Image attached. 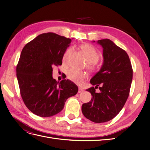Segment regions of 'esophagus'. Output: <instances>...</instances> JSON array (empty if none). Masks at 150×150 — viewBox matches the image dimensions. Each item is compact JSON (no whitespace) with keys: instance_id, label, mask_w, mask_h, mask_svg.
Here are the masks:
<instances>
[{"instance_id":"esophagus-1","label":"esophagus","mask_w":150,"mask_h":150,"mask_svg":"<svg viewBox=\"0 0 150 150\" xmlns=\"http://www.w3.org/2000/svg\"><path fill=\"white\" fill-rule=\"evenodd\" d=\"M83 92H84V90L81 88H79V93H82Z\"/></svg>"}]
</instances>
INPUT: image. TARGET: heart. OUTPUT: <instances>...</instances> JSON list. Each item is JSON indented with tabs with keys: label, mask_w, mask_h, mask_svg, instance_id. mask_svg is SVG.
Returning a JSON list of instances; mask_svg holds the SVG:
<instances>
[{
	"label": "heart",
	"mask_w": 150,
	"mask_h": 150,
	"mask_svg": "<svg viewBox=\"0 0 150 150\" xmlns=\"http://www.w3.org/2000/svg\"><path fill=\"white\" fill-rule=\"evenodd\" d=\"M80 49L83 52L88 61L87 67L88 69L92 70L96 69V63L99 61L100 58V54L93 46L89 44H83L80 47ZM71 49L69 48L63 56V61L68 62L70 59ZM67 78L70 81L75 83L81 85L83 84L84 80L86 79L87 75L84 71L76 69H70L67 71Z\"/></svg>",
	"instance_id": "1"
}]
</instances>
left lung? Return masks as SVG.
Here are the masks:
<instances>
[{"mask_svg": "<svg viewBox=\"0 0 150 150\" xmlns=\"http://www.w3.org/2000/svg\"><path fill=\"white\" fill-rule=\"evenodd\" d=\"M103 47V64L91 79L95 87L87 89L93 96L91 101L83 103L82 113L96 123L105 122L118 115L128 98L133 70L128 54L109 39L97 42ZM99 88L100 93L95 89Z\"/></svg>", "mask_w": 150, "mask_h": 150, "instance_id": "8db88e82", "label": "left lung"}]
</instances>
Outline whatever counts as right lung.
<instances>
[{"instance_id": "right-lung-1", "label": "right lung", "mask_w": 150, "mask_h": 150, "mask_svg": "<svg viewBox=\"0 0 150 150\" xmlns=\"http://www.w3.org/2000/svg\"><path fill=\"white\" fill-rule=\"evenodd\" d=\"M71 39L53 32L38 35L23 48L16 66V76L23 100L30 111L41 117L59 113L78 86L69 80L53 79V69L62 65Z\"/></svg>"}]
</instances>
